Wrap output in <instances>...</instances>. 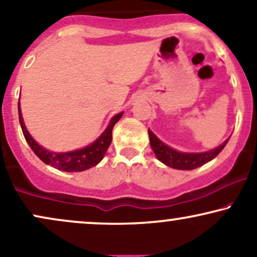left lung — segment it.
<instances>
[{"label": "left lung", "instance_id": "obj_1", "mask_svg": "<svg viewBox=\"0 0 257 257\" xmlns=\"http://www.w3.org/2000/svg\"><path fill=\"white\" fill-rule=\"evenodd\" d=\"M149 134V141H151V147L153 152L155 153L157 158L161 162H164L166 166H170L175 170H194V168L203 166L204 164L209 162L215 159L220 152L223 151V148L225 147V145L228 144L229 140H226L225 142H223L222 145L218 147L212 149V151L204 152V153H183L178 152L175 149L168 147L167 145H165L164 142H161L157 136L148 129Z\"/></svg>", "mask_w": 257, "mask_h": 257}]
</instances>
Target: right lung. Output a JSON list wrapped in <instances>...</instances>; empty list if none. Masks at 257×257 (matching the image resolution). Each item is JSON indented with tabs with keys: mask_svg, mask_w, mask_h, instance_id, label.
I'll list each match as a JSON object with an SVG mask.
<instances>
[{
	"mask_svg": "<svg viewBox=\"0 0 257 257\" xmlns=\"http://www.w3.org/2000/svg\"><path fill=\"white\" fill-rule=\"evenodd\" d=\"M19 119H20V124L24 136L29 145V147L32 148V151L35 153V155L40 159L41 161H44L46 165H51V166L58 168V170L64 171V172H82L89 168L96 166L98 162H100L104 154L108 151L110 144H111L112 140V128L115 125L116 122H118V119L122 117L123 112L117 113L116 116H113L110 121L109 125L106 126V129L103 132V134L96 140L93 144H91L87 147L83 149H78V151L73 152H67V153H53L47 151V149L42 148L41 146H39L35 140L29 135L26 125L24 123V118H22V113L20 109V102H19Z\"/></svg>",
	"mask_w": 257,
	"mask_h": 257,
	"instance_id": "obj_1",
	"label": "right lung"
}]
</instances>
